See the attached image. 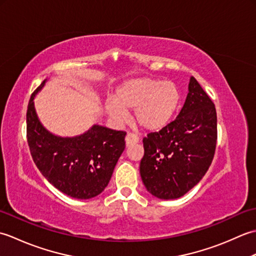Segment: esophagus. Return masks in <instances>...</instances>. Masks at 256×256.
Listing matches in <instances>:
<instances>
[{
	"mask_svg": "<svg viewBox=\"0 0 256 256\" xmlns=\"http://www.w3.org/2000/svg\"><path fill=\"white\" fill-rule=\"evenodd\" d=\"M125 143H126V146H131V145H133V144L138 143V135L132 134V133H128V134L126 135V138H125Z\"/></svg>",
	"mask_w": 256,
	"mask_h": 256,
	"instance_id": "1",
	"label": "esophagus"
}]
</instances>
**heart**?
I'll list each match as a JSON object with an SVG mask.
<instances>
[{
    "mask_svg": "<svg viewBox=\"0 0 256 256\" xmlns=\"http://www.w3.org/2000/svg\"><path fill=\"white\" fill-rule=\"evenodd\" d=\"M180 94L175 84L150 78L131 80L120 88L113 101L106 104L108 116L114 123L125 121L126 113L134 111V121L150 132L167 126L175 116Z\"/></svg>",
    "mask_w": 256,
    "mask_h": 256,
    "instance_id": "obj_1",
    "label": "heart"
}]
</instances>
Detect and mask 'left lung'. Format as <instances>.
Masks as SVG:
<instances>
[{
    "mask_svg": "<svg viewBox=\"0 0 256 256\" xmlns=\"http://www.w3.org/2000/svg\"><path fill=\"white\" fill-rule=\"evenodd\" d=\"M216 112L194 77L177 118L143 138L140 174L144 186L160 199H177L197 184L214 160Z\"/></svg>",
    "mask_w": 256,
    "mask_h": 256,
    "instance_id": "left-lung-1",
    "label": "left lung"
}]
</instances>
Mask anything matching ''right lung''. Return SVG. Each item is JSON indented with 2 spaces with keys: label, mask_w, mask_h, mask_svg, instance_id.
I'll list each match as a JSON object with an SVG mask.
<instances>
[{
  "label": "right lung",
  "mask_w": 256,
  "mask_h": 256,
  "mask_svg": "<svg viewBox=\"0 0 256 256\" xmlns=\"http://www.w3.org/2000/svg\"><path fill=\"white\" fill-rule=\"evenodd\" d=\"M32 94L26 113L27 143L35 165L48 182L76 199L100 194L110 182L120 156L125 148L123 131L94 124L84 134L62 138L42 126L34 106L38 91Z\"/></svg>",
  "instance_id": "obj_1"
}]
</instances>
